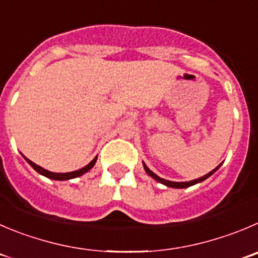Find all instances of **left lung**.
Instances as JSON below:
<instances>
[{
  "instance_id": "obj_1",
  "label": "left lung",
  "mask_w": 258,
  "mask_h": 258,
  "mask_svg": "<svg viewBox=\"0 0 258 258\" xmlns=\"http://www.w3.org/2000/svg\"><path fill=\"white\" fill-rule=\"evenodd\" d=\"M220 166H222V163H220L219 166H218V167H215L214 170H213V171H210L209 173H207V175H205V176H203V177H199V178H196V180H192V181H187V182H175V181H168V180H164V178H161V177H159V176H157L156 173H154V172H152V171L149 170L148 167H147V166H146V163H144V162H143V167H144V170H146V172L148 173V175L151 176L152 178H154V180H156V181H158V182L163 183V185L168 186V187H173V188H186V187H190V186H192V185H196V183H200V182H203V181H204V180H207L208 177H210V176H212L213 173H214L215 171H217L218 168L220 167Z\"/></svg>"
}]
</instances>
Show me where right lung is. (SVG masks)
I'll return each mask as SVG.
<instances>
[{
  "mask_svg": "<svg viewBox=\"0 0 258 258\" xmlns=\"http://www.w3.org/2000/svg\"><path fill=\"white\" fill-rule=\"evenodd\" d=\"M21 154H23V153H21ZM23 157H24V158H25V161L28 162L29 164H30L31 167H33L34 170L36 171V172L40 173V175H43V176H45V177L50 178V180H57V181L72 180V178L80 177V176L85 175L86 172H88V171H90L91 168L94 167L95 163H96V161H97V156H96L94 159H92V161L90 162V163L87 164V166H85V167L80 168V170L72 171V172H66V173H55V172H50V171L45 170V168H43V167H40V166H38V164H35L33 161H30V159H29V158H26V157L24 156V154H23Z\"/></svg>",
  "mask_w": 258,
  "mask_h": 258,
  "instance_id": "add662e5",
  "label": "right lung"
}]
</instances>
